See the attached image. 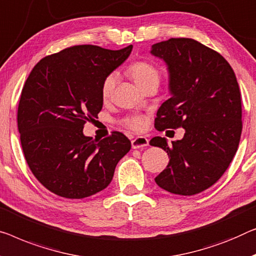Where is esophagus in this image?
Wrapping results in <instances>:
<instances>
[{
    "mask_svg": "<svg viewBox=\"0 0 256 256\" xmlns=\"http://www.w3.org/2000/svg\"><path fill=\"white\" fill-rule=\"evenodd\" d=\"M131 144L133 150H138V148L147 147L148 144H150V140H148L146 136H136V138L131 141Z\"/></svg>",
    "mask_w": 256,
    "mask_h": 256,
    "instance_id": "esophagus-1",
    "label": "esophagus"
}]
</instances>
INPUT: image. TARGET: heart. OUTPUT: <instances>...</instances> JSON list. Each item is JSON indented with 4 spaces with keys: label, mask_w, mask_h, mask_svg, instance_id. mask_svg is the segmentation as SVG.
I'll list each match as a JSON object with an SVG mask.
<instances>
[{
    "label": "heart",
    "mask_w": 256,
    "mask_h": 256,
    "mask_svg": "<svg viewBox=\"0 0 256 256\" xmlns=\"http://www.w3.org/2000/svg\"><path fill=\"white\" fill-rule=\"evenodd\" d=\"M128 74L131 76L132 79L134 80L136 86L140 87L141 90L150 84H156L158 85L160 79H161V72L152 63L146 62V60H138L134 62L128 66ZM116 82V74H110L106 77V79L102 82V96L106 98L109 96L114 90ZM128 126L133 130H141L144 126V118L141 116H133L126 120Z\"/></svg>",
    "instance_id": "heart-1"
}]
</instances>
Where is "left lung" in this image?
Returning a JSON list of instances; mask_svg holds the SVG:
<instances>
[{
  "label": "left lung",
  "mask_w": 256,
  "mask_h": 256,
  "mask_svg": "<svg viewBox=\"0 0 256 256\" xmlns=\"http://www.w3.org/2000/svg\"><path fill=\"white\" fill-rule=\"evenodd\" d=\"M169 72L171 98L158 110L155 128L185 130L184 138L155 136L150 144L166 150L169 163L155 178L168 192L193 196L226 172L242 136V98L237 78L222 55L188 38L152 46Z\"/></svg>",
  "instance_id": "1"
}]
</instances>
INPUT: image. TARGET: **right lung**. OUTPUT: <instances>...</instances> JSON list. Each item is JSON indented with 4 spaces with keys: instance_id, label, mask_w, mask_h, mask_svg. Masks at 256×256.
I'll use <instances>...</instances> for the list:
<instances>
[{
    "instance_id": "right-lung-1",
    "label": "right lung",
    "mask_w": 256,
    "mask_h": 256,
    "mask_svg": "<svg viewBox=\"0 0 256 256\" xmlns=\"http://www.w3.org/2000/svg\"><path fill=\"white\" fill-rule=\"evenodd\" d=\"M132 48L74 46L46 56L26 79L17 114L22 152L36 178L57 196L82 199L104 190L131 150L123 133L96 141L82 128L101 112L104 80Z\"/></svg>"
}]
</instances>
